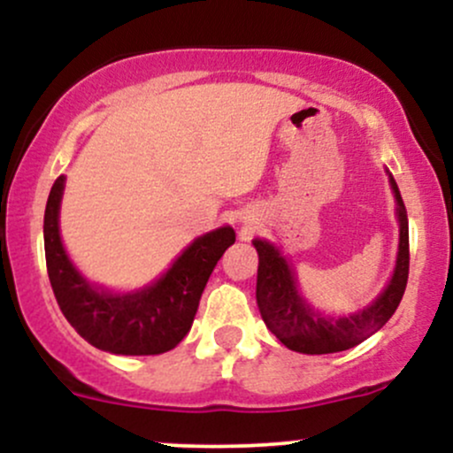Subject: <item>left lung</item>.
<instances>
[{
	"mask_svg": "<svg viewBox=\"0 0 453 453\" xmlns=\"http://www.w3.org/2000/svg\"><path fill=\"white\" fill-rule=\"evenodd\" d=\"M389 185L396 197V215L400 223L396 268H394L388 288L377 296L375 303L349 317L334 319V317H321L315 313L300 296L294 270L288 259L280 256L279 249L266 241H259V238L253 241V247L257 249L259 256L256 288L259 313H262L268 330L288 349L311 353V356L351 349L375 334L377 330H381L394 315V311L398 309L409 279V221L398 185L392 176H389Z\"/></svg>",
	"mask_w": 453,
	"mask_h": 453,
	"instance_id": "left-lung-1",
	"label": "left lung"
}]
</instances>
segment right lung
Instances as JSON below:
<instances>
[{
    "mask_svg": "<svg viewBox=\"0 0 453 453\" xmlns=\"http://www.w3.org/2000/svg\"><path fill=\"white\" fill-rule=\"evenodd\" d=\"M65 176L55 180L44 211V253L61 313L78 334L102 351L157 356L185 339L211 273L236 241L230 226L196 238L149 288L112 294L87 283L67 257L59 236V206Z\"/></svg>",
    "mask_w": 453,
    "mask_h": 453,
    "instance_id": "add662e5",
    "label": "right lung"
}]
</instances>
